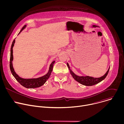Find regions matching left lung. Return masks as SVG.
I'll return each mask as SVG.
<instances>
[{
  "mask_svg": "<svg viewBox=\"0 0 124 124\" xmlns=\"http://www.w3.org/2000/svg\"><path fill=\"white\" fill-rule=\"evenodd\" d=\"M93 27H97V26L96 25H93ZM67 66L70 70V73L71 74V75L72 76L73 78L78 82L79 83H80V84L84 85H86V86H92L94 85H95L99 82H100L102 80H103L107 76L109 70V68L108 69V70L107 71V72L105 73V74L103 76L99 78H94L91 77H89V76H86V77H79L77 75H76L72 71V70L70 69V66L68 64V63H67Z\"/></svg>",
  "mask_w": 124,
  "mask_h": 124,
  "instance_id": "obj_1",
  "label": "left lung"
}]
</instances>
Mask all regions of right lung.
<instances>
[{"label": "right lung", "instance_id": "add662e5", "mask_svg": "<svg viewBox=\"0 0 124 124\" xmlns=\"http://www.w3.org/2000/svg\"><path fill=\"white\" fill-rule=\"evenodd\" d=\"M26 26V25H25L21 29V31H23L24 28H25ZM15 43V39L14 40L11 47V54H10V68L11 72L13 75V76L14 77V78H16V79L18 81L22 86H24L25 88H35L39 87L45 84V83L46 81V80L48 79V78H49V76L51 75V72L53 69V67H54V64L55 62V61H53L51 64L49 66V69L48 73L45 76L37 78H30V79H24L23 78H20L18 75H17L16 72H15L14 69L13 67L12 64V61L13 60V47L14 46V44Z\"/></svg>", "mask_w": 124, "mask_h": 124}]
</instances>
